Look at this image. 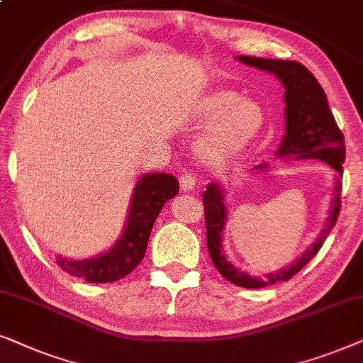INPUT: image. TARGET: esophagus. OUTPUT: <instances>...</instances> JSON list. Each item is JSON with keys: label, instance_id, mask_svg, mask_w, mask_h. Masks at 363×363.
<instances>
[{"label": "esophagus", "instance_id": "34e87169", "mask_svg": "<svg viewBox=\"0 0 363 363\" xmlns=\"http://www.w3.org/2000/svg\"><path fill=\"white\" fill-rule=\"evenodd\" d=\"M196 185H198V178L193 175V173H183V175H180V186L183 191L195 190Z\"/></svg>", "mask_w": 363, "mask_h": 363}]
</instances>
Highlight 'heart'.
Listing matches in <instances>:
<instances>
[{
  "label": "heart",
  "mask_w": 363,
  "mask_h": 363,
  "mask_svg": "<svg viewBox=\"0 0 363 363\" xmlns=\"http://www.w3.org/2000/svg\"><path fill=\"white\" fill-rule=\"evenodd\" d=\"M205 121L220 122L203 142V150L215 160H225L245 150L266 127V111L257 101L242 99L235 91H216L203 102Z\"/></svg>",
  "instance_id": "heart-1"
}]
</instances>
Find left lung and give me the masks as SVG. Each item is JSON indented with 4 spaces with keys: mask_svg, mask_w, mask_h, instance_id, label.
Here are the masks:
<instances>
[{
    "mask_svg": "<svg viewBox=\"0 0 363 363\" xmlns=\"http://www.w3.org/2000/svg\"><path fill=\"white\" fill-rule=\"evenodd\" d=\"M241 62L252 66L261 71H267L276 74L284 84V101H286V135L277 150L281 157H294V158H319L339 172L342 175L344 168L342 163L345 160V142L339 125H337L334 113L329 108L324 89L312 76V72L301 62L296 61H277V59H262L252 56H240ZM261 170L267 168V165L257 167ZM340 191L342 182H335L334 200L329 213V220L320 236L307 250L299 259L294 261L286 269L277 271L274 274H267L264 279L259 277H251L246 272L236 269L231 262L223 255L221 250V235L225 228L226 208L223 203V191L218 183L206 186L203 193V205H205V223H206V245L210 252L211 261L218 272L233 284L247 289H257L277 282L289 281L296 276L312 257H314L324 245L325 238L329 236L332 228L335 226L337 218L340 213Z\"/></svg>",
    "mask_w": 363,
    "mask_h": 363,
    "instance_id": "8db88e82",
    "label": "left lung"
}]
</instances>
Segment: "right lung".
Here are the masks:
<instances>
[{
    "label": "right lung",
    "instance_id": "obj_1",
    "mask_svg": "<svg viewBox=\"0 0 363 363\" xmlns=\"http://www.w3.org/2000/svg\"><path fill=\"white\" fill-rule=\"evenodd\" d=\"M178 180L167 173H150L137 183L121 241L106 255L87 261L57 257V266L87 282H113L122 279L140 264L153 223L163 205L178 193Z\"/></svg>",
    "mask_w": 363,
    "mask_h": 363
}]
</instances>
